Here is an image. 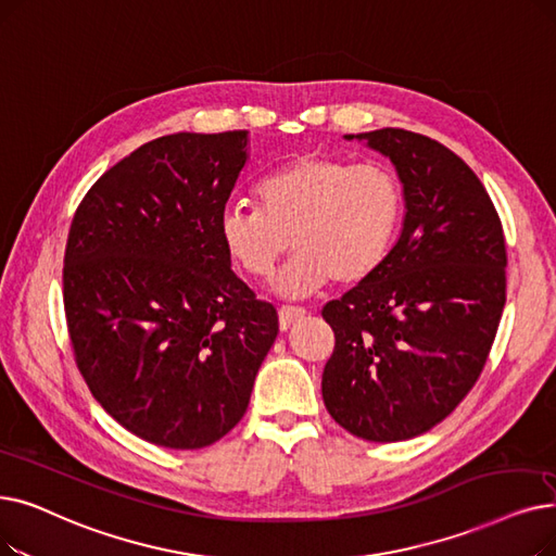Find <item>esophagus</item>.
I'll return each instance as SVG.
<instances>
[{"mask_svg": "<svg viewBox=\"0 0 556 556\" xmlns=\"http://www.w3.org/2000/svg\"><path fill=\"white\" fill-rule=\"evenodd\" d=\"M306 316V308L302 306H281L279 308V327L286 331L293 323L302 320Z\"/></svg>", "mask_w": 556, "mask_h": 556, "instance_id": "1", "label": "esophagus"}]
</instances>
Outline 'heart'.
Here are the masks:
<instances>
[{
    "label": "heart",
    "instance_id": "obj_1",
    "mask_svg": "<svg viewBox=\"0 0 556 556\" xmlns=\"http://www.w3.org/2000/svg\"><path fill=\"white\" fill-rule=\"evenodd\" d=\"M258 206H229L220 238L252 279H270L293 245L277 291L304 298L331 279L341 286L370 277L389 256L402 220V186L379 163L308 154L279 167L256 188Z\"/></svg>",
    "mask_w": 556,
    "mask_h": 556
}]
</instances>
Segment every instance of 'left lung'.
Wrapping results in <instances>:
<instances>
[{"instance_id": "left-lung-1", "label": "left lung", "mask_w": 556, "mask_h": 556, "mask_svg": "<svg viewBox=\"0 0 556 556\" xmlns=\"http://www.w3.org/2000/svg\"><path fill=\"white\" fill-rule=\"evenodd\" d=\"M345 138L393 161L406 213L379 268L323 306L336 338L323 400L354 437L395 443L445 420L484 370L506 302L504 231L439 140L393 127Z\"/></svg>"}]
</instances>
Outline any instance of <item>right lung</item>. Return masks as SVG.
I'll use <instances>...</instances> for the list:
<instances>
[{
  "label": "right lung",
  "mask_w": 556,
  "mask_h": 556,
  "mask_svg": "<svg viewBox=\"0 0 556 556\" xmlns=\"http://www.w3.org/2000/svg\"><path fill=\"white\" fill-rule=\"evenodd\" d=\"M245 161L248 131L161 136L94 181L70 225L63 304L77 368L113 420L161 447L229 433L279 331L220 238Z\"/></svg>",
  "instance_id": "1"
}]
</instances>
